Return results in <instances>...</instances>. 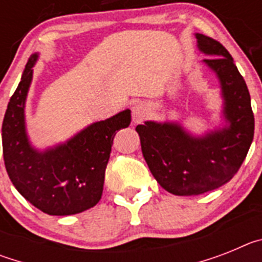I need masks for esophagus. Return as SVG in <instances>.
<instances>
[{"mask_svg": "<svg viewBox=\"0 0 262 262\" xmlns=\"http://www.w3.org/2000/svg\"><path fill=\"white\" fill-rule=\"evenodd\" d=\"M148 107L145 103L138 102L133 106V122L134 123H142L147 118Z\"/></svg>", "mask_w": 262, "mask_h": 262, "instance_id": "esophagus-1", "label": "esophagus"}]
</instances>
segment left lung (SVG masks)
<instances>
[{"label":"left lung","instance_id":"left-lung-1","mask_svg":"<svg viewBox=\"0 0 262 262\" xmlns=\"http://www.w3.org/2000/svg\"><path fill=\"white\" fill-rule=\"evenodd\" d=\"M198 48L212 56L203 61L221 80L230 126L193 138L174 123L138 124L148 168L161 186L174 195H201L230 181L242 166L254 135L251 96L232 56L223 45L195 34Z\"/></svg>","mask_w":262,"mask_h":262}]
</instances>
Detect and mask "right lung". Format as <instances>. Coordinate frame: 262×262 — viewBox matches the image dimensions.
Listing matches in <instances>:
<instances>
[{
  "mask_svg": "<svg viewBox=\"0 0 262 262\" xmlns=\"http://www.w3.org/2000/svg\"><path fill=\"white\" fill-rule=\"evenodd\" d=\"M36 59L35 53L27 61L5 113V166L15 189L36 209L48 215L77 214L101 200L113 140L119 129L129 126L131 111L97 122L67 144L39 154L29 144L23 114Z\"/></svg>",
  "mask_w": 262,
  "mask_h": 262,
  "instance_id": "obj_1",
  "label": "right lung"
}]
</instances>
